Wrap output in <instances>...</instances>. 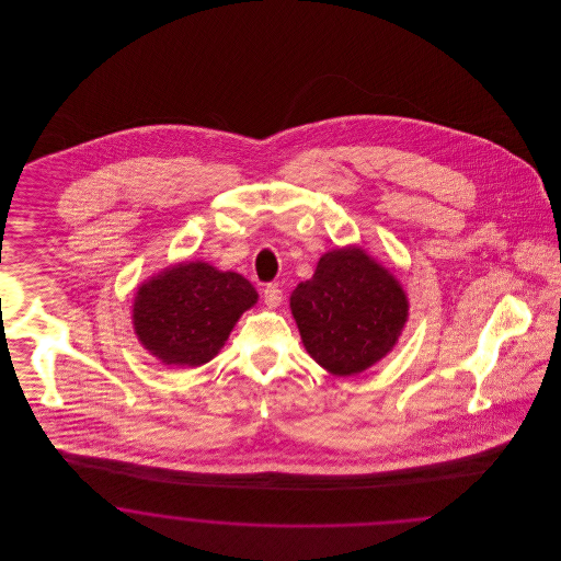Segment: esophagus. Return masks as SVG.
Listing matches in <instances>:
<instances>
[{
	"label": "esophagus",
	"instance_id": "34e87169",
	"mask_svg": "<svg viewBox=\"0 0 561 561\" xmlns=\"http://www.w3.org/2000/svg\"><path fill=\"white\" fill-rule=\"evenodd\" d=\"M263 298H265V305L267 307H279V302H282V288L277 286V284H267L265 288H263Z\"/></svg>",
	"mask_w": 561,
	"mask_h": 561
}]
</instances>
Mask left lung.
Returning <instances> with one entry per match:
<instances>
[{"label": "left lung", "mask_w": 561, "mask_h": 561, "mask_svg": "<svg viewBox=\"0 0 561 561\" xmlns=\"http://www.w3.org/2000/svg\"><path fill=\"white\" fill-rule=\"evenodd\" d=\"M290 309L309 355L328 373L370 368L398 343L408 300L398 279L357 248L323 254Z\"/></svg>", "instance_id": "8db88e82"}]
</instances>
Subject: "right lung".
<instances>
[{"instance_id": "1", "label": "right lung", "mask_w": 561, "mask_h": 561, "mask_svg": "<svg viewBox=\"0 0 561 561\" xmlns=\"http://www.w3.org/2000/svg\"><path fill=\"white\" fill-rule=\"evenodd\" d=\"M256 298L240 273L183 263L142 284L134 302V328L163 364L193 368L213 359Z\"/></svg>"}]
</instances>
